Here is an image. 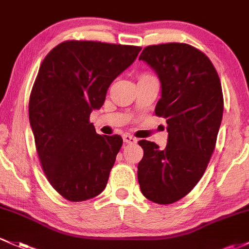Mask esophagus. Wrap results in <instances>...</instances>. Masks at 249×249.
Instances as JSON below:
<instances>
[{"mask_svg":"<svg viewBox=\"0 0 249 249\" xmlns=\"http://www.w3.org/2000/svg\"><path fill=\"white\" fill-rule=\"evenodd\" d=\"M124 141L125 143H135L136 142V139L134 138V136L129 135V134H124Z\"/></svg>","mask_w":249,"mask_h":249,"instance_id":"obj_1","label":"esophagus"}]
</instances>
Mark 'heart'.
<instances>
[{"mask_svg": "<svg viewBox=\"0 0 249 249\" xmlns=\"http://www.w3.org/2000/svg\"><path fill=\"white\" fill-rule=\"evenodd\" d=\"M146 76H149V74H142V76H141V77H146ZM141 77H140V78H141Z\"/></svg>", "mask_w": 249, "mask_h": 249, "instance_id": "1", "label": "heart"}]
</instances>
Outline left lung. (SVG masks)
Listing matches in <instances>:
<instances>
[{
    "mask_svg": "<svg viewBox=\"0 0 249 249\" xmlns=\"http://www.w3.org/2000/svg\"><path fill=\"white\" fill-rule=\"evenodd\" d=\"M139 59L159 77L161 97L156 115L166 119L167 145L139 141L143 157L138 180L147 199L175 203L191 191L204 175L223 115L220 77L209 58L188 44L152 45Z\"/></svg>",
    "mask_w": 249,
    "mask_h": 249,
    "instance_id": "8db88e82",
    "label": "left lung"
}]
</instances>
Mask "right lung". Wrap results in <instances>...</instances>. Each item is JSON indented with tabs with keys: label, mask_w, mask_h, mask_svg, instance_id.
Masks as SVG:
<instances>
[{
	"label": "right lung",
	"mask_w": 249,
	"mask_h": 249,
	"mask_svg": "<svg viewBox=\"0 0 249 249\" xmlns=\"http://www.w3.org/2000/svg\"><path fill=\"white\" fill-rule=\"evenodd\" d=\"M140 51L71 40L42 60L29 97V124L42 170L64 198L82 202L106 189L124 141L120 135L97 134L89 117Z\"/></svg>",
	"instance_id": "obj_1"
}]
</instances>
